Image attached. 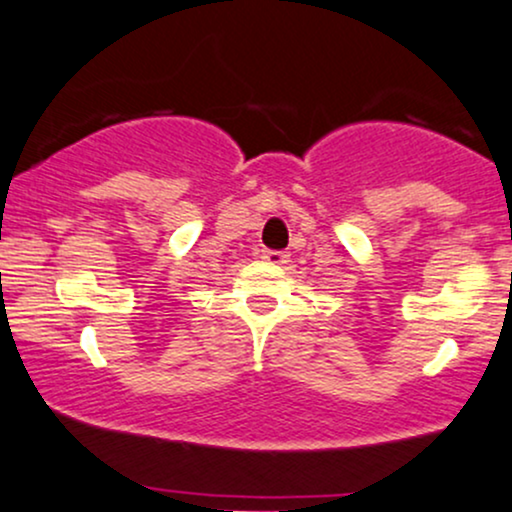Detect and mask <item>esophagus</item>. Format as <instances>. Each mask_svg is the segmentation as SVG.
Returning a JSON list of instances; mask_svg holds the SVG:
<instances>
[{
    "label": "esophagus",
    "instance_id": "34e87169",
    "mask_svg": "<svg viewBox=\"0 0 512 512\" xmlns=\"http://www.w3.org/2000/svg\"><path fill=\"white\" fill-rule=\"evenodd\" d=\"M261 258L266 263H271V266H285L287 258H290V254H287V251H271V249H266V251H263Z\"/></svg>",
    "mask_w": 512,
    "mask_h": 512
}]
</instances>
